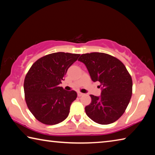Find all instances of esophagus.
<instances>
[{
  "instance_id": "esophagus-1",
  "label": "esophagus",
  "mask_w": 155,
  "mask_h": 155,
  "mask_svg": "<svg viewBox=\"0 0 155 155\" xmlns=\"http://www.w3.org/2000/svg\"><path fill=\"white\" fill-rule=\"evenodd\" d=\"M77 94H78V96H79V97H80V96H82L84 95V94L80 92V91H78V92H77Z\"/></svg>"
}]
</instances>
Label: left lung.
I'll list each match as a JSON object with an SVG mask.
<instances>
[{
    "instance_id": "obj_1",
    "label": "left lung",
    "mask_w": 155,
    "mask_h": 155,
    "mask_svg": "<svg viewBox=\"0 0 155 155\" xmlns=\"http://www.w3.org/2000/svg\"><path fill=\"white\" fill-rule=\"evenodd\" d=\"M83 62L94 82L99 81L101 96L90 95L91 102L85 110L90 119L100 124H109L124 114L132 96V78L118 59L103 52L81 54ZM99 86V87H101Z\"/></svg>"
}]
</instances>
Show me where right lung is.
I'll return each mask as SVG.
<instances>
[{
    "mask_svg": "<svg viewBox=\"0 0 155 155\" xmlns=\"http://www.w3.org/2000/svg\"><path fill=\"white\" fill-rule=\"evenodd\" d=\"M79 56L62 52L47 54L37 60L28 71L24 82L25 101L38 121L54 125L68 116L77 94L64 90L59 84Z\"/></svg>",
    "mask_w": 155,
    "mask_h": 155,
    "instance_id": "right-lung-1",
    "label": "right lung"
}]
</instances>
